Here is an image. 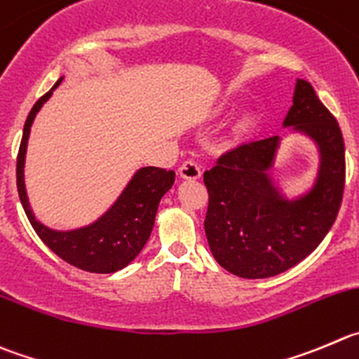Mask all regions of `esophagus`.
<instances>
[{
    "instance_id": "34e87169",
    "label": "esophagus",
    "mask_w": 359,
    "mask_h": 359,
    "mask_svg": "<svg viewBox=\"0 0 359 359\" xmlns=\"http://www.w3.org/2000/svg\"><path fill=\"white\" fill-rule=\"evenodd\" d=\"M180 176L183 180H199L201 177V165L196 160H187L183 165L180 167Z\"/></svg>"
}]
</instances>
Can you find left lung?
<instances>
[{
	"instance_id": "obj_1",
	"label": "left lung",
	"mask_w": 359,
	"mask_h": 359,
	"mask_svg": "<svg viewBox=\"0 0 359 359\" xmlns=\"http://www.w3.org/2000/svg\"><path fill=\"white\" fill-rule=\"evenodd\" d=\"M284 128L317 146L319 167L309 192L289 199L269 174L280 135L243 142L204 172L210 194L204 231L210 250L222 268L241 278H268L302 262L330 233L342 203V132L306 81H296Z\"/></svg>"
}]
</instances>
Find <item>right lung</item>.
<instances>
[{
	"instance_id": "1",
	"label": "right lung",
	"mask_w": 359,
	"mask_h": 359,
	"mask_svg": "<svg viewBox=\"0 0 359 359\" xmlns=\"http://www.w3.org/2000/svg\"><path fill=\"white\" fill-rule=\"evenodd\" d=\"M63 77L33 105L28 119L24 123L22 141L17 155V192L24 213L33 225L40 240L63 261L75 268L90 273H114L130 264L146 241L155 224L156 210L163 194L174 185V170L160 167H141L126 183L123 192L102 217L84 227L56 231L35 218L29 206L26 185H24V162L28 149L29 132L36 114L50 98L53 91L61 84Z\"/></svg>"
}]
</instances>
